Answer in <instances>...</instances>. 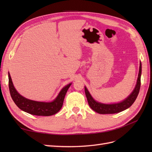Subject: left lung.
Returning a JSON list of instances; mask_svg holds the SVG:
<instances>
[{"label":"left lung","instance_id":"obj_1","mask_svg":"<svg viewBox=\"0 0 152 152\" xmlns=\"http://www.w3.org/2000/svg\"><path fill=\"white\" fill-rule=\"evenodd\" d=\"M142 74V64L140 63L139 72L137 78V84L135 88L131 94L129 95L127 98L124 99L121 102L118 103H113V104H104L96 101L92 97L89 91L85 86V93L87 99H88V104L90 107L95 112L101 114H115L125 110L129 108L130 106L133 104L136 100L138 93L140 88V77Z\"/></svg>","mask_w":152,"mask_h":152}]
</instances>
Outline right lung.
I'll list each match as a JSON object with an SVG mask.
<instances>
[{"label":"right lung","mask_w":152,"mask_h":152,"mask_svg":"<svg viewBox=\"0 0 152 152\" xmlns=\"http://www.w3.org/2000/svg\"><path fill=\"white\" fill-rule=\"evenodd\" d=\"M9 89L12 99L21 110L35 115L50 116L56 114L62 108L64 96L72 83L65 86L61 90L57 97L51 102H40L28 99L16 91L13 84L10 74L8 72Z\"/></svg>","instance_id":"add662e5"}]
</instances>
